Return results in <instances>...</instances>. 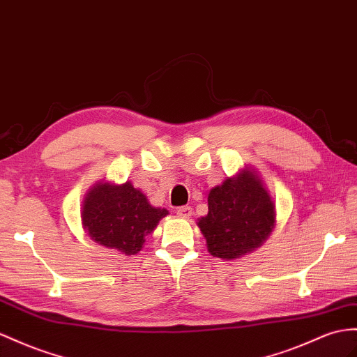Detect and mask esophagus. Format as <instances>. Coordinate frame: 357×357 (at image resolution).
Wrapping results in <instances>:
<instances>
[{"label":"esophagus","instance_id":"1","mask_svg":"<svg viewBox=\"0 0 357 357\" xmlns=\"http://www.w3.org/2000/svg\"><path fill=\"white\" fill-rule=\"evenodd\" d=\"M191 213H193V209H191V206L185 205V206H179L176 209V214L181 217V218H190L191 217Z\"/></svg>","mask_w":357,"mask_h":357}]
</instances>
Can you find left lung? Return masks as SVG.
<instances>
[{
	"label": "left lung",
	"mask_w": 357,
	"mask_h": 357,
	"mask_svg": "<svg viewBox=\"0 0 357 357\" xmlns=\"http://www.w3.org/2000/svg\"><path fill=\"white\" fill-rule=\"evenodd\" d=\"M197 226L213 257L234 261L261 248L276 226V204L258 170L244 166L211 188Z\"/></svg>",
	"instance_id": "left-lung-1"
}]
</instances>
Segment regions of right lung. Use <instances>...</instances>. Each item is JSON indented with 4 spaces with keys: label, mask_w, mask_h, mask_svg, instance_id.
<instances>
[{
    "label": "right lung",
    "mask_w": 357,
    "mask_h": 357,
    "mask_svg": "<svg viewBox=\"0 0 357 357\" xmlns=\"http://www.w3.org/2000/svg\"><path fill=\"white\" fill-rule=\"evenodd\" d=\"M166 208H155L130 181L123 184L100 179L91 185L81 204V225L90 240L131 257L143 249Z\"/></svg>",
    "instance_id": "add662e5"
}]
</instances>
